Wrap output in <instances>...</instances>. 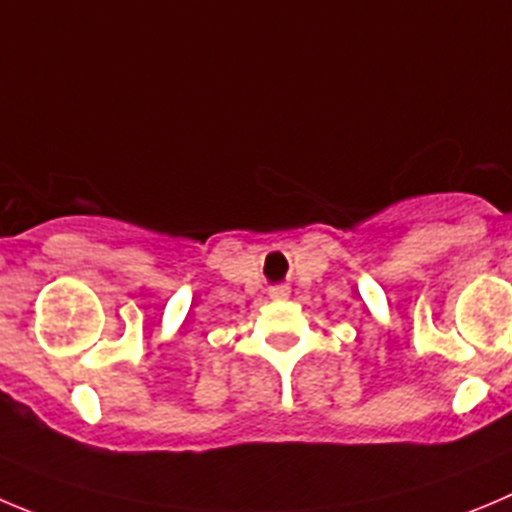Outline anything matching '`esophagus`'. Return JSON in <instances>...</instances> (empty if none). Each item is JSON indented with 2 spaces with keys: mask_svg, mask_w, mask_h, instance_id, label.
<instances>
[{
  "mask_svg": "<svg viewBox=\"0 0 512 512\" xmlns=\"http://www.w3.org/2000/svg\"><path fill=\"white\" fill-rule=\"evenodd\" d=\"M290 295V288L288 285H278V288H272L270 290V298L272 300H285Z\"/></svg>",
  "mask_w": 512,
  "mask_h": 512,
  "instance_id": "obj_1",
  "label": "esophagus"
}]
</instances>
